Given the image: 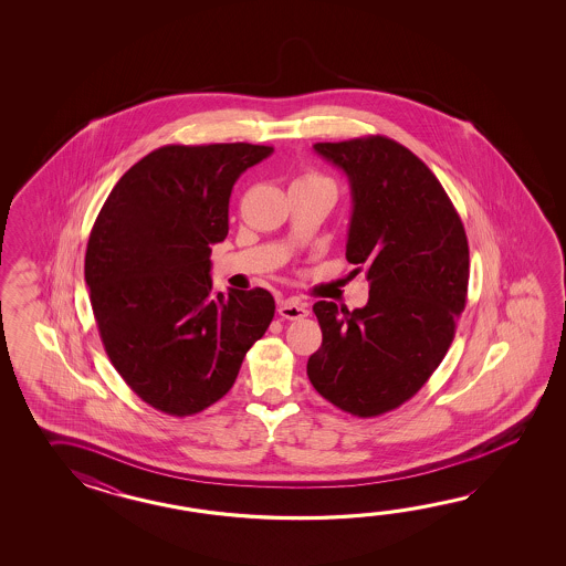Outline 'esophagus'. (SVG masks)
<instances>
[{"label": "esophagus", "mask_w": 566, "mask_h": 566, "mask_svg": "<svg viewBox=\"0 0 566 566\" xmlns=\"http://www.w3.org/2000/svg\"><path fill=\"white\" fill-rule=\"evenodd\" d=\"M279 315L283 319H303L310 315V310L297 300H287L279 305Z\"/></svg>", "instance_id": "34e87169"}]
</instances>
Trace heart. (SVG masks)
I'll return each mask as SVG.
<instances>
[{
    "instance_id": "heart-1",
    "label": "heart",
    "mask_w": 566,
    "mask_h": 566,
    "mask_svg": "<svg viewBox=\"0 0 566 566\" xmlns=\"http://www.w3.org/2000/svg\"><path fill=\"white\" fill-rule=\"evenodd\" d=\"M313 181H325V184H329V180H325L319 174H313V171H305L295 184H313Z\"/></svg>"
}]
</instances>
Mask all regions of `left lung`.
I'll list each match as a JSON object with an SVG mask.
<instances>
[{"instance_id":"obj_1","label":"left lung","mask_w":566,"mask_h":566,"mask_svg":"<svg viewBox=\"0 0 566 566\" xmlns=\"http://www.w3.org/2000/svg\"><path fill=\"white\" fill-rule=\"evenodd\" d=\"M313 149L352 188L346 259L366 266L370 297L348 312L317 301L322 348L313 388L354 417H378L415 397L446 358L465 310L470 247L441 181L405 145L368 135Z\"/></svg>"}]
</instances>
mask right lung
I'll return each instance as SVG.
<instances>
[{
	"instance_id": "obj_1",
	"label": "right lung",
	"mask_w": 566,
	"mask_h": 566,
	"mask_svg": "<svg viewBox=\"0 0 566 566\" xmlns=\"http://www.w3.org/2000/svg\"><path fill=\"white\" fill-rule=\"evenodd\" d=\"M269 145H164L127 169L96 217L85 281L108 360L133 392L190 417L229 392L275 315L266 289L212 293L210 244Z\"/></svg>"
}]
</instances>
